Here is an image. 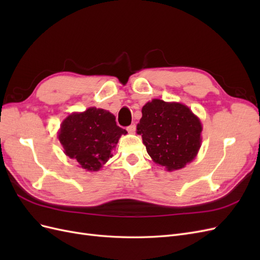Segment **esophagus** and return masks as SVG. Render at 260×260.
I'll return each instance as SVG.
<instances>
[{"mask_svg":"<svg viewBox=\"0 0 260 260\" xmlns=\"http://www.w3.org/2000/svg\"><path fill=\"white\" fill-rule=\"evenodd\" d=\"M127 130H128L129 133L133 135V133H136V131H137V125L136 124H131V125H129V127L127 128Z\"/></svg>","mask_w":260,"mask_h":260,"instance_id":"obj_1","label":"esophagus"}]
</instances>
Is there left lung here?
Listing matches in <instances>:
<instances>
[{"instance_id":"obj_1","label":"left lung","mask_w":260,"mask_h":260,"mask_svg":"<svg viewBox=\"0 0 260 260\" xmlns=\"http://www.w3.org/2000/svg\"><path fill=\"white\" fill-rule=\"evenodd\" d=\"M138 135L152 159L174 171L191 162L201 147V120L181 103L154 99L142 108Z\"/></svg>"}]
</instances>
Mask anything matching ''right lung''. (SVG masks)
I'll use <instances>...</instances> for the list:
<instances>
[{
	"instance_id": "add662e5",
	"label": "right lung",
	"mask_w": 260,
	"mask_h": 260,
	"mask_svg": "<svg viewBox=\"0 0 260 260\" xmlns=\"http://www.w3.org/2000/svg\"><path fill=\"white\" fill-rule=\"evenodd\" d=\"M121 135H127V131L118 127L113 114L90 107L85 112L70 114L61 122L58 140L65 154L80 167L98 171L113 156Z\"/></svg>"
}]
</instances>
